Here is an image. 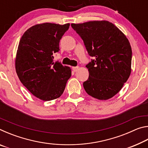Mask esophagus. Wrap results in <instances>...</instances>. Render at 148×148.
I'll return each mask as SVG.
<instances>
[{"label": "esophagus", "instance_id": "obj_1", "mask_svg": "<svg viewBox=\"0 0 148 148\" xmlns=\"http://www.w3.org/2000/svg\"><path fill=\"white\" fill-rule=\"evenodd\" d=\"M79 69V67L78 66H74V67H72V70H73L74 72H77L78 71Z\"/></svg>", "mask_w": 148, "mask_h": 148}]
</instances>
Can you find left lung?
Returning <instances> with one entry per match:
<instances>
[{"label":"left lung","mask_w":148,"mask_h":148,"mask_svg":"<svg viewBox=\"0 0 148 148\" xmlns=\"http://www.w3.org/2000/svg\"><path fill=\"white\" fill-rule=\"evenodd\" d=\"M94 59L86 65L89 78L84 82L87 94L99 100L116 95L131 72L132 49L125 35L108 21L72 23Z\"/></svg>","instance_id":"1"}]
</instances>
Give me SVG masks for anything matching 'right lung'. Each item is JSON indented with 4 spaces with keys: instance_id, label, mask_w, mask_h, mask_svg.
Here are the masks:
<instances>
[{
    "instance_id": "obj_1",
    "label": "right lung",
    "mask_w": 148,
    "mask_h": 148,
    "mask_svg": "<svg viewBox=\"0 0 148 148\" xmlns=\"http://www.w3.org/2000/svg\"><path fill=\"white\" fill-rule=\"evenodd\" d=\"M69 23L37 24L20 39L16 57V71L23 86L37 98L51 101L61 96L71 76L70 67L53 62L59 42Z\"/></svg>"
}]
</instances>
